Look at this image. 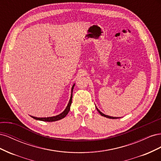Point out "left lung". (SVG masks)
I'll return each mask as SVG.
<instances>
[{"label":"left lung","instance_id":"obj_1","mask_svg":"<svg viewBox=\"0 0 161 161\" xmlns=\"http://www.w3.org/2000/svg\"><path fill=\"white\" fill-rule=\"evenodd\" d=\"M96 109H97V111H98V112H99V113L102 115V116H103V117H105V118H110V119H117V118H115V117H111V116H109V115H105L104 114H103V113H102V112L101 111H100L99 109H98V108H97V107H96Z\"/></svg>","mask_w":161,"mask_h":161}]
</instances>
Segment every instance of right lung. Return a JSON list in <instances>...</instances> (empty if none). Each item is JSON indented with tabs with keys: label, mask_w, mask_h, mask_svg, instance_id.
I'll use <instances>...</instances> for the list:
<instances>
[{
	"label": "right lung",
	"mask_w": 161,
	"mask_h": 161,
	"mask_svg": "<svg viewBox=\"0 0 161 161\" xmlns=\"http://www.w3.org/2000/svg\"><path fill=\"white\" fill-rule=\"evenodd\" d=\"M75 85L72 86V89H71V95H70V101L69 102V104H68L67 107L66 108V109H64V111L61 113L60 114L56 115V116H53V117H47V118H37V117H34V116H31V118H33V119H37V120H40V121H48V122H50V121H56L58 120H60L62 118H64V117H66V115L69 114V112L70 111V105L72 103V91H73V89H74Z\"/></svg>",
	"instance_id": "1"
}]
</instances>
